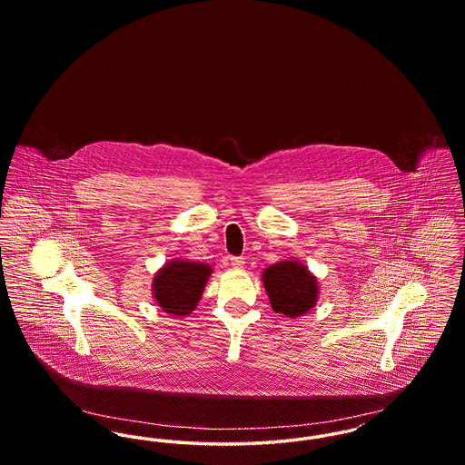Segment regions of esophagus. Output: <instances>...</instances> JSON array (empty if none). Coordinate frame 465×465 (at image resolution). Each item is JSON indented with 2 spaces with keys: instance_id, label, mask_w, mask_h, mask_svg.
I'll use <instances>...</instances> for the list:
<instances>
[{
  "instance_id": "obj_1",
  "label": "esophagus",
  "mask_w": 465,
  "mask_h": 465,
  "mask_svg": "<svg viewBox=\"0 0 465 465\" xmlns=\"http://www.w3.org/2000/svg\"><path fill=\"white\" fill-rule=\"evenodd\" d=\"M230 265H232V268H235V270H242L243 265H245V260L239 258V256H232L230 258Z\"/></svg>"
}]
</instances>
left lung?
<instances>
[{
	"mask_svg": "<svg viewBox=\"0 0 465 465\" xmlns=\"http://www.w3.org/2000/svg\"><path fill=\"white\" fill-rule=\"evenodd\" d=\"M262 281L272 309L289 319L305 315L319 300L317 277L298 260H284L268 266Z\"/></svg>",
	"mask_w": 465,
	"mask_h": 465,
	"instance_id": "left-lung-1",
	"label": "left lung"
}]
</instances>
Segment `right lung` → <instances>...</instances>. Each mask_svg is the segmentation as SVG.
<instances>
[{"label":"right lung","instance_id":"right-lung-1","mask_svg":"<svg viewBox=\"0 0 465 465\" xmlns=\"http://www.w3.org/2000/svg\"><path fill=\"white\" fill-rule=\"evenodd\" d=\"M213 268L190 260H171L153 277L156 305L174 317L190 315L203 294Z\"/></svg>","mask_w":465,"mask_h":465}]
</instances>
